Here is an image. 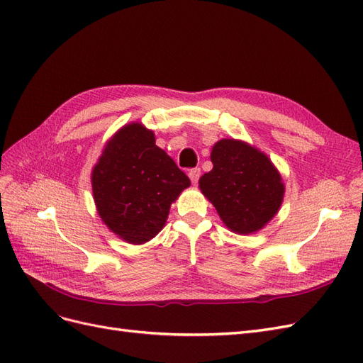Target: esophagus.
Returning a JSON list of instances; mask_svg holds the SVG:
<instances>
[{"label":"esophagus","instance_id":"obj_1","mask_svg":"<svg viewBox=\"0 0 363 363\" xmlns=\"http://www.w3.org/2000/svg\"><path fill=\"white\" fill-rule=\"evenodd\" d=\"M200 175H201V169H200V168H192V169L189 171V179H191V182H192L194 184L199 183Z\"/></svg>","mask_w":363,"mask_h":363}]
</instances>
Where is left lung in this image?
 Listing matches in <instances>:
<instances>
[{
    "label": "left lung",
    "instance_id": "8db88e82",
    "mask_svg": "<svg viewBox=\"0 0 363 363\" xmlns=\"http://www.w3.org/2000/svg\"><path fill=\"white\" fill-rule=\"evenodd\" d=\"M211 159L213 169L201 175V192L232 232H257L283 201L280 174L263 152L235 139L216 142Z\"/></svg>",
    "mask_w": 363,
    "mask_h": 363
}]
</instances>
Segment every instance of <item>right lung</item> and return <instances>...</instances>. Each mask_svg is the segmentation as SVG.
<instances>
[{
	"mask_svg": "<svg viewBox=\"0 0 363 363\" xmlns=\"http://www.w3.org/2000/svg\"><path fill=\"white\" fill-rule=\"evenodd\" d=\"M191 180L140 124L121 128L92 172L94 200L106 225L144 244L167 223L171 203Z\"/></svg>",
	"mask_w": 363,
	"mask_h": 363,
	"instance_id": "obj_1",
	"label": "right lung"
}]
</instances>
